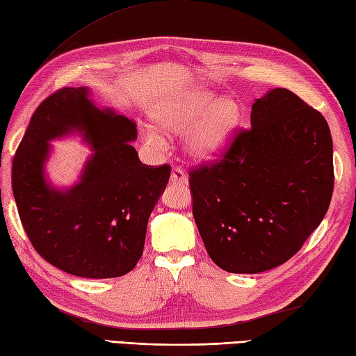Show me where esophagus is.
Masks as SVG:
<instances>
[{
	"instance_id": "esophagus-1",
	"label": "esophagus",
	"mask_w": 356,
	"mask_h": 356,
	"mask_svg": "<svg viewBox=\"0 0 356 356\" xmlns=\"http://www.w3.org/2000/svg\"><path fill=\"white\" fill-rule=\"evenodd\" d=\"M188 181V177L180 167H172L171 176H170V184L172 185H185Z\"/></svg>"
}]
</instances>
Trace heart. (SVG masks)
I'll use <instances>...</instances> for the list:
<instances>
[{
  "label": "heart",
  "mask_w": 356,
  "mask_h": 356,
  "mask_svg": "<svg viewBox=\"0 0 356 356\" xmlns=\"http://www.w3.org/2000/svg\"><path fill=\"white\" fill-rule=\"evenodd\" d=\"M154 123L163 134H185L186 149L198 161H213L225 150L236 127L241 123V109L234 100L215 104V96L207 91L184 97L161 106L154 114ZM153 145L163 143L162 136L152 129L144 132Z\"/></svg>",
  "instance_id": "heart-1"
}]
</instances>
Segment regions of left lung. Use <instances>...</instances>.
Returning a JSON list of instances; mask_svg holds the SVG:
<instances>
[{
    "label": "left lung",
    "instance_id": "8db88e82",
    "mask_svg": "<svg viewBox=\"0 0 356 356\" xmlns=\"http://www.w3.org/2000/svg\"><path fill=\"white\" fill-rule=\"evenodd\" d=\"M206 251L232 273H259L302 248L330 207L332 138L325 117L287 88L252 104L220 161L189 171Z\"/></svg>",
    "mask_w": 356,
    "mask_h": 356
}]
</instances>
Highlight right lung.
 Listing matches in <instances>:
<instances>
[{
    "instance_id": "right-lung-1",
    "label": "right lung",
    "mask_w": 356,
    "mask_h": 356,
    "mask_svg": "<svg viewBox=\"0 0 356 356\" xmlns=\"http://www.w3.org/2000/svg\"><path fill=\"white\" fill-rule=\"evenodd\" d=\"M72 130L85 132L94 154L79 184L58 191L44 179L47 141ZM135 138V123L99 109L87 87L60 88L34 111L15 153L12 188L26 236L52 266L83 278H115L141 259L171 167L141 163Z\"/></svg>"
}]
</instances>
